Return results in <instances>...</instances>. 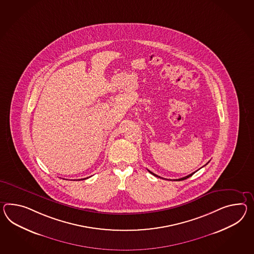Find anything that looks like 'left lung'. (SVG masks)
<instances>
[{
    "instance_id": "obj_1",
    "label": "left lung",
    "mask_w": 254,
    "mask_h": 254,
    "mask_svg": "<svg viewBox=\"0 0 254 254\" xmlns=\"http://www.w3.org/2000/svg\"><path fill=\"white\" fill-rule=\"evenodd\" d=\"M148 171H149V170H148ZM149 173H151V174H153V175H154V176H156V177H159V178H161V177H160V176H158V175H157V174H155V173H151V172H150V171H149ZM194 173H195V172H194ZM191 173V174H189V175H187V176H186V177H183V178H180V179L174 180V181H183V180L187 179V178H189V177H191V176H192V174H193V173ZM162 179H163V178H162Z\"/></svg>"
}]
</instances>
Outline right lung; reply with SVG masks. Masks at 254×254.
Wrapping results in <instances>:
<instances>
[{"mask_svg": "<svg viewBox=\"0 0 254 254\" xmlns=\"http://www.w3.org/2000/svg\"><path fill=\"white\" fill-rule=\"evenodd\" d=\"M87 178H88V177H87ZM87 178H84V179H80V180H79V181H81V180H85V179H87Z\"/></svg>", "mask_w": 254, "mask_h": 254, "instance_id": "add662e5", "label": "right lung"}]
</instances>
